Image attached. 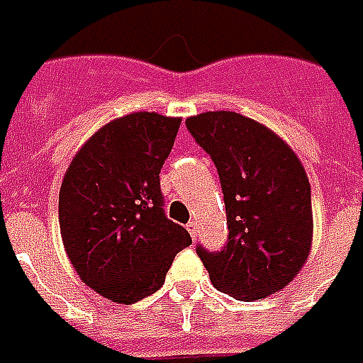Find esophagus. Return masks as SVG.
<instances>
[{
    "label": "esophagus",
    "mask_w": 363,
    "mask_h": 363,
    "mask_svg": "<svg viewBox=\"0 0 363 363\" xmlns=\"http://www.w3.org/2000/svg\"><path fill=\"white\" fill-rule=\"evenodd\" d=\"M186 227H187V233H189V235H191V238L195 240V236H197V223H195V220H189Z\"/></svg>",
    "instance_id": "obj_1"
}]
</instances>
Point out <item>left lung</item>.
Listing matches in <instances>:
<instances>
[{"instance_id":"8db88e82","label":"left lung","mask_w":363,"mask_h":363,"mask_svg":"<svg viewBox=\"0 0 363 363\" xmlns=\"http://www.w3.org/2000/svg\"><path fill=\"white\" fill-rule=\"evenodd\" d=\"M218 172L227 209L225 246H195L213 285L238 301L284 289L303 268L313 238L309 177L277 135L235 111L186 121Z\"/></svg>"}]
</instances>
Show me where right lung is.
Returning <instances> with one entry per match:
<instances>
[{
    "mask_svg": "<svg viewBox=\"0 0 363 363\" xmlns=\"http://www.w3.org/2000/svg\"><path fill=\"white\" fill-rule=\"evenodd\" d=\"M182 119L133 113L99 128L76 154L58 197L64 248L82 281L117 303L158 291L191 244L164 209L160 169Z\"/></svg>",
    "mask_w": 363,
    "mask_h": 363,
    "instance_id": "right-lung-1",
    "label": "right lung"
}]
</instances>
